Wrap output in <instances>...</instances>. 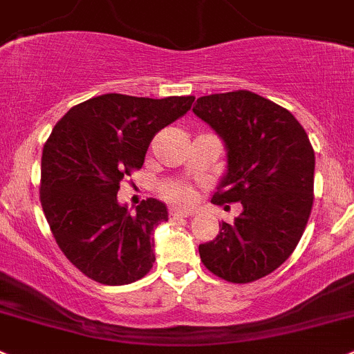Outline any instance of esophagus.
<instances>
[{"label":"esophagus","instance_id":"1","mask_svg":"<svg viewBox=\"0 0 354 354\" xmlns=\"http://www.w3.org/2000/svg\"><path fill=\"white\" fill-rule=\"evenodd\" d=\"M169 214H170V218H172V220H178V218L191 216V211L180 209V207H172V209L169 211Z\"/></svg>","mask_w":354,"mask_h":354}]
</instances>
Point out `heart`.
<instances>
[{
  "instance_id": "b5f03b06",
  "label": "heart",
  "mask_w": 354,
  "mask_h": 354,
  "mask_svg": "<svg viewBox=\"0 0 354 354\" xmlns=\"http://www.w3.org/2000/svg\"><path fill=\"white\" fill-rule=\"evenodd\" d=\"M162 192L167 199L180 204L191 203L194 198V191H192L191 185L182 184V182H170V184L163 185Z\"/></svg>"
}]
</instances>
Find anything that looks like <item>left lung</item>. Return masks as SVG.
<instances>
[{"label": "left lung", "instance_id": "obj_1", "mask_svg": "<svg viewBox=\"0 0 354 354\" xmlns=\"http://www.w3.org/2000/svg\"><path fill=\"white\" fill-rule=\"evenodd\" d=\"M192 112L227 148V174L211 203H240L233 223H221L199 245L218 278L250 283L271 274L293 254L313 204L315 155L301 124L268 98L236 90L199 97Z\"/></svg>", "mask_w": 354, "mask_h": 354}]
</instances>
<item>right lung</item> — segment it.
<instances>
[{
  "mask_svg": "<svg viewBox=\"0 0 354 354\" xmlns=\"http://www.w3.org/2000/svg\"><path fill=\"white\" fill-rule=\"evenodd\" d=\"M192 102L105 93L69 109L44 145V214L68 261L93 281L129 285L153 268V230L169 211L150 198L131 214L118 203L119 184L143 167L153 136Z\"/></svg>",
  "mask_w": 354,
  "mask_h": 354,
  "instance_id": "right-lung-1",
  "label": "right lung"
}]
</instances>
